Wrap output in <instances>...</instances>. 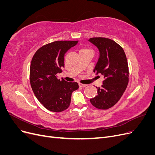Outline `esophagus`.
I'll use <instances>...</instances> for the list:
<instances>
[{
    "label": "esophagus",
    "mask_w": 155,
    "mask_h": 155,
    "mask_svg": "<svg viewBox=\"0 0 155 155\" xmlns=\"http://www.w3.org/2000/svg\"><path fill=\"white\" fill-rule=\"evenodd\" d=\"M79 86L81 87H85L87 86V85L86 84H82V83H79Z\"/></svg>",
    "instance_id": "34e87169"
}]
</instances>
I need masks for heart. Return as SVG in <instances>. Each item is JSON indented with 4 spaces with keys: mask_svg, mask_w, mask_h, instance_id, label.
Returning a JSON list of instances; mask_svg holds the SVG:
<instances>
[{
    "mask_svg": "<svg viewBox=\"0 0 155 155\" xmlns=\"http://www.w3.org/2000/svg\"><path fill=\"white\" fill-rule=\"evenodd\" d=\"M91 51L90 49L87 48H83L79 51V52H81V51Z\"/></svg>",
    "mask_w": 155,
    "mask_h": 155,
    "instance_id": "obj_1",
    "label": "heart"
}]
</instances>
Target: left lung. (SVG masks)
I'll return each instance as SVG.
<instances>
[{"label": "left lung", "instance_id": "8db88e82", "mask_svg": "<svg viewBox=\"0 0 155 155\" xmlns=\"http://www.w3.org/2000/svg\"><path fill=\"white\" fill-rule=\"evenodd\" d=\"M88 41L100 51L94 72L104 77L101 87H97V95L90 101L97 109H108L119 101L128 85L127 60L123 48L113 40L93 37Z\"/></svg>", "mask_w": 155, "mask_h": 155}]
</instances>
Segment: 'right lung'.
<instances>
[{
  "instance_id": "1",
  "label": "right lung",
  "mask_w": 155,
  "mask_h": 155,
  "mask_svg": "<svg viewBox=\"0 0 155 155\" xmlns=\"http://www.w3.org/2000/svg\"><path fill=\"white\" fill-rule=\"evenodd\" d=\"M78 41H59L45 45L35 53L30 69L31 87L37 99L48 110L59 112L68 109L76 82L61 81L58 73L64 67V56Z\"/></svg>"
}]
</instances>
